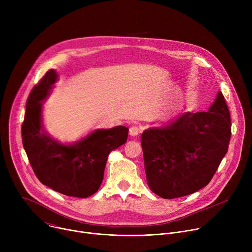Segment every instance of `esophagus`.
Masks as SVG:
<instances>
[{
    "label": "esophagus",
    "mask_w": 252,
    "mask_h": 252,
    "mask_svg": "<svg viewBox=\"0 0 252 252\" xmlns=\"http://www.w3.org/2000/svg\"><path fill=\"white\" fill-rule=\"evenodd\" d=\"M139 132H140V129H139L137 126H131V127L129 128V134H130L131 136H136Z\"/></svg>",
    "instance_id": "esophagus-1"
}]
</instances>
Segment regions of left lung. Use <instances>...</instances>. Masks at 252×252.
<instances>
[{
    "label": "left lung",
    "mask_w": 252,
    "mask_h": 252,
    "mask_svg": "<svg viewBox=\"0 0 252 252\" xmlns=\"http://www.w3.org/2000/svg\"><path fill=\"white\" fill-rule=\"evenodd\" d=\"M230 115L219 92L207 112L185 113L141 134L147 182L162 198L191 194L206 187L228 150Z\"/></svg>",
    "instance_id": "8db88e82"
}]
</instances>
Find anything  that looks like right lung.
Instances as JSON below:
<instances>
[{"label":"right lung","mask_w":252,"mask_h":252,"mask_svg":"<svg viewBox=\"0 0 252 252\" xmlns=\"http://www.w3.org/2000/svg\"><path fill=\"white\" fill-rule=\"evenodd\" d=\"M53 68L32 90L22 126L23 146L39 181L67 196L86 198L99 189L110 153L126 142L128 128H98L80 140L64 145L44 126L43 102L58 81Z\"/></svg>","instance_id":"obj_1"}]
</instances>
